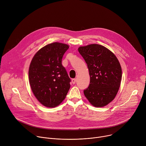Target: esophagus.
I'll return each instance as SVG.
<instances>
[{
  "mask_svg": "<svg viewBox=\"0 0 146 146\" xmlns=\"http://www.w3.org/2000/svg\"><path fill=\"white\" fill-rule=\"evenodd\" d=\"M72 83L73 84H74L75 83H76V80L75 79V78H73L72 80Z\"/></svg>",
  "mask_w": 146,
  "mask_h": 146,
  "instance_id": "obj_1",
  "label": "esophagus"
}]
</instances>
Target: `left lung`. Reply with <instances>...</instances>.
<instances>
[{
    "mask_svg": "<svg viewBox=\"0 0 146 146\" xmlns=\"http://www.w3.org/2000/svg\"><path fill=\"white\" fill-rule=\"evenodd\" d=\"M78 51L89 70L90 84L84 91L86 98L96 108L108 105L115 98L121 85L122 69L116 56L100 44L81 46Z\"/></svg>",
    "mask_w": 146,
    "mask_h": 146,
    "instance_id": "8db88e82",
    "label": "left lung"
}]
</instances>
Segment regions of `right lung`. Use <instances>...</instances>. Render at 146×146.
Returning <instances> with one entry per match:
<instances>
[{
	"label": "right lung",
	"mask_w": 146,
	"mask_h": 146,
	"mask_svg": "<svg viewBox=\"0 0 146 146\" xmlns=\"http://www.w3.org/2000/svg\"><path fill=\"white\" fill-rule=\"evenodd\" d=\"M69 48L59 42L40 48L33 57L29 68L32 91L47 108H55L62 102L70 89V78L62 65V59Z\"/></svg>",
	"instance_id": "add662e5"
}]
</instances>
